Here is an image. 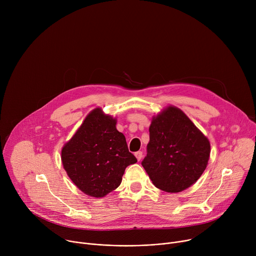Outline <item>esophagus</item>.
Listing matches in <instances>:
<instances>
[{
	"label": "esophagus",
	"mask_w": 256,
	"mask_h": 256,
	"mask_svg": "<svg viewBox=\"0 0 256 256\" xmlns=\"http://www.w3.org/2000/svg\"><path fill=\"white\" fill-rule=\"evenodd\" d=\"M134 156H136V158L138 159V161H140V160L142 158V152H140V151L136 152V153H134Z\"/></svg>",
	"instance_id": "esophagus-1"
}]
</instances>
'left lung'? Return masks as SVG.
I'll list each match as a JSON object with an SVG mask.
<instances>
[{"label": "left lung", "instance_id": "left-lung-1", "mask_svg": "<svg viewBox=\"0 0 256 256\" xmlns=\"http://www.w3.org/2000/svg\"><path fill=\"white\" fill-rule=\"evenodd\" d=\"M149 132L142 165L153 184L166 192L188 188L206 168L210 152L208 138L173 106L153 118Z\"/></svg>", "mask_w": 256, "mask_h": 256}]
</instances>
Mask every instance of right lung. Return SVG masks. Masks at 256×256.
<instances>
[{
  "instance_id": "1",
  "label": "right lung",
  "mask_w": 256,
  "mask_h": 256,
  "mask_svg": "<svg viewBox=\"0 0 256 256\" xmlns=\"http://www.w3.org/2000/svg\"><path fill=\"white\" fill-rule=\"evenodd\" d=\"M116 124L114 118L96 108L62 150L68 177L88 196L103 198L118 188L126 168L136 162Z\"/></svg>"
}]
</instances>
